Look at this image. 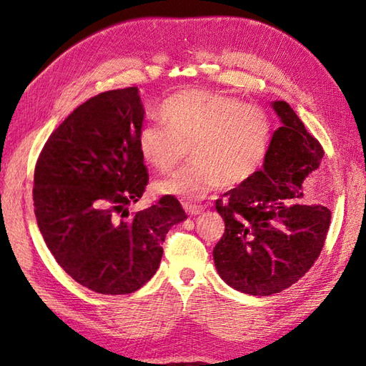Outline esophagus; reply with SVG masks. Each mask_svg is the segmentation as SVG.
Wrapping results in <instances>:
<instances>
[{
	"label": "esophagus",
	"instance_id": "obj_1",
	"mask_svg": "<svg viewBox=\"0 0 366 366\" xmlns=\"http://www.w3.org/2000/svg\"><path fill=\"white\" fill-rule=\"evenodd\" d=\"M184 209H185V212H187L189 215H198V214L203 212V206H197V204L185 203Z\"/></svg>",
	"mask_w": 366,
	"mask_h": 366
}]
</instances>
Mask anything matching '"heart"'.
I'll list each match as a JSON object with an SVG mask.
<instances>
[{"label":"heart","instance_id":"1","mask_svg":"<svg viewBox=\"0 0 366 366\" xmlns=\"http://www.w3.org/2000/svg\"><path fill=\"white\" fill-rule=\"evenodd\" d=\"M162 124L138 132V152L167 173L190 147L192 165L157 182L163 195L201 199L220 184L234 187L258 173L269 152L272 122L262 108L215 91L185 89L159 107Z\"/></svg>","mask_w":366,"mask_h":366}]
</instances>
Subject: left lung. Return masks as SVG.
Instances as JSON below:
<instances>
[{"mask_svg":"<svg viewBox=\"0 0 366 366\" xmlns=\"http://www.w3.org/2000/svg\"><path fill=\"white\" fill-rule=\"evenodd\" d=\"M282 121L262 168L217 199L224 232L214 248L217 272L250 295L282 292L307 274L320 256L332 212L300 204L303 181L320 168L324 149L285 100L272 102Z\"/></svg>","mask_w":366,"mask_h":366,"instance_id":"obj_1","label":"left lung"}]
</instances>
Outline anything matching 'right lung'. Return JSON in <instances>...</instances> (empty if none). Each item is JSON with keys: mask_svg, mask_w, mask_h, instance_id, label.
<instances>
[{"mask_svg": "<svg viewBox=\"0 0 366 366\" xmlns=\"http://www.w3.org/2000/svg\"><path fill=\"white\" fill-rule=\"evenodd\" d=\"M143 119L137 86L102 92L59 124L36 163L34 214L45 244L66 274L99 294H130L149 282L167 232L187 219L171 195L129 215L147 185Z\"/></svg>", "mask_w": 366, "mask_h": 366, "instance_id": "obj_1", "label": "right lung"}]
</instances>
